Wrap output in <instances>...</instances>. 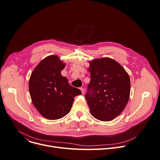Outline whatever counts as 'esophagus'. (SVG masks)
I'll use <instances>...</instances> for the list:
<instances>
[{"instance_id":"obj_1","label":"esophagus","mask_w":160,"mask_h":160,"mask_svg":"<svg viewBox=\"0 0 160 160\" xmlns=\"http://www.w3.org/2000/svg\"><path fill=\"white\" fill-rule=\"evenodd\" d=\"M80 89V91H81V92H82V94H83L85 93V89H84L83 88H81Z\"/></svg>"}]
</instances>
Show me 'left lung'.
Masks as SVG:
<instances>
[{
    "label": "left lung",
    "mask_w": 160,
    "mask_h": 160,
    "mask_svg": "<svg viewBox=\"0 0 160 160\" xmlns=\"http://www.w3.org/2000/svg\"><path fill=\"white\" fill-rule=\"evenodd\" d=\"M91 82L85 97L93 117L110 121L121 113L130 94V80L117 61L105 57L89 62Z\"/></svg>",
    "instance_id": "8db88e82"
}]
</instances>
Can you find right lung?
I'll return each mask as SVG.
<instances>
[{"mask_svg":"<svg viewBox=\"0 0 160 160\" xmlns=\"http://www.w3.org/2000/svg\"><path fill=\"white\" fill-rule=\"evenodd\" d=\"M64 64L57 55L42 60L32 71L28 88L32 103L43 117L59 119L67 115L76 96L82 94L61 75Z\"/></svg>","mask_w":160,"mask_h":160,"instance_id":"obj_1","label":"right lung"}]
</instances>
